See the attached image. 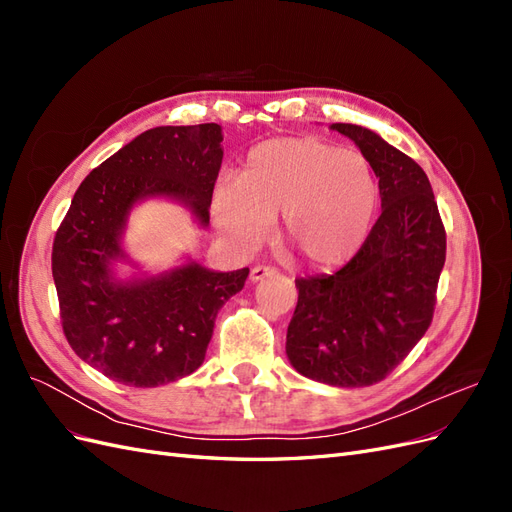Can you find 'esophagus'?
Masks as SVG:
<instances>
[{"label": "esophagus", "mask_w": 512, "mask_h": 512, "mask_svg": "<svg viewBox=\"0 0 512 512\" xmlns=\"http://www.w3.org/2000/svg\"><path fill=\"white\" fill-rule=\"evenodd\" d=\"M277 271L273 269V267H262V265H258V267H254L252 271H250V282H262L265 280V277H273Z\"/></svg>", "instance_id": "obj_1"}]
</instances>
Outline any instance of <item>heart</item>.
I'll return each instance as SVG.
<instances>
[{"instance_id": "b5f03b06", "label": "heart", "mask_w": 512, "mask_h": 512, "mask_svg": "<svg viewBox=\"0 0 512 512\" xmlns=\"http://www.w3.org/2000/svg\"><path fill=\"white\" fill-rule=\"evenodd\" d=\"M378 211V185L369 162L316 136L271 138L250 149L243 177L213 188L211 218L241 252L269 237L282 213L288 243L309 267L333 269L361 250Z\"/></svg>"}]
</instances>
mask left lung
<instances>
[{"label": "left lung", "mask_w": 512, "mask_h": 512, "mask_svg": "<svg viewBox=\"0 0 512 512\" xmlns=\"http://www.w3.org/2000/svg\"><path fill=\"white\" fill-rule=\"evenodd\" d=\"M374 168L382 213L346 267L297 280L286 354L301 376L331 386L376 384L429 329L446 232L425 170L376 132L333 123Z\"/></svg>", "instance_id": "obj_1"}]
</instances>
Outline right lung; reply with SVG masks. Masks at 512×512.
Masks as SVG:
<instances>
[{"mask_svg":"<svg viewBox=\"0 0 512 512\" xmlns=\"http://www.w3.org/2000/svg\"><path fill=\"white\" fill-rule=\"evenodd\" d=\"M222 141L218 123L147 130L91 170L72 198L53 243L61 324L72 350L106 378L151 389L190 376L222 305L247 280L250 269L213 271L190 256L151 273L123 245L132 211L147 200H170L209 226Z\"/></svg>","mask_w":512,"mask_h":512,"instance_id":"1","label":"right lung"}]
</instances>
